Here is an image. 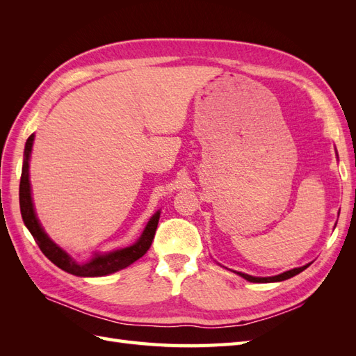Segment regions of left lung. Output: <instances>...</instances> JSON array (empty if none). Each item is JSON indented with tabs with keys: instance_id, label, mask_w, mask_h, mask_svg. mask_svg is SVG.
Instances as JSON below:
<instances>
[{
	"instance_id": "8db88e82",
	"label": "left lung",
	"mask_w": 356,
	"mask_h": 356,
	"mask_svg": "<svg viewBox=\"0 0 356 356\" xmlns=\"http://www.w3.org/2000/svg\"><path fill=\"white\" fill-rule=\"evenodd\" d=\"M309 266H310V263H309V264H306V266H303V267L291 268V270H288V272H284V273H281V275H276V276H268V277H257V276H251V275H246V273H242V272H238V275H239V276H242L243 279H246V281L255 282V284L281 282V281H285V279H289V277H293V276H296V275L301 273V272H303L305 268H307Z\"/></svg>"
}]
</instances>
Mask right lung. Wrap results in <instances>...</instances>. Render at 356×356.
Listing matches in <instances>:
<instances>
[{"label": "right lung", "mask_w": 356, "mask_h": 356, "mask_svg": "<svg viewBox=\"0 0 356 356\" xmlns=\"http://www.w3.org/2000/svg\"><path fill=\"white\" fill-rule=\"evenodd\" d=\"M32 144H34V134H32L25 144V153H24V166H22V177H20V186H19V203H20V213H22L24 222L31 232L32 238L38 243L40 250L42 251L49 260L58 266L62 270H65L75 276L83 277H95V276H106L114 272L122 270V268L131 266L135 263L138 258H141L152 246L154 239L156 229L160 218V211H157L152 218H149L145 229L134 245L122 248V250H115L106 254H95L93 258L88 263H77L71 258L70 254L59 248L53 242L47 233L42 230L41 224L37 218L34 204H32L31 197V184H29V157L32 152Z\"/></svg>", "instance_id": "right-lung-1"}]
</instances>
